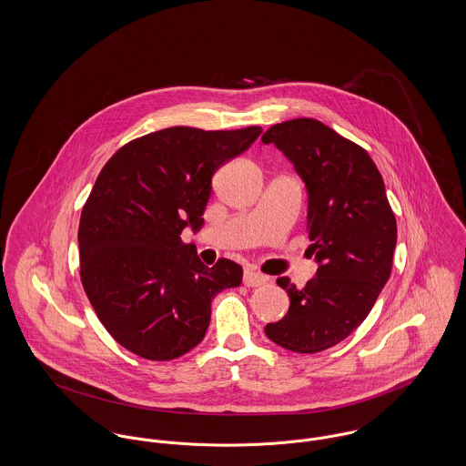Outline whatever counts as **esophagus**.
<instances>
[{
  "instance_id": "34e87169",
  "label": "esophagus",
  "mask_w": 466,
  "mask_h": 466,
  "mask_svg": "<svg viewBox=\"0 0 466 466\" xmlns=\"http://www.w3.org/2000/svg\"><path fill=\"white\" fill-rule=\"evenodd\" d=\"M268 276L266 274L255 273V271H247L245 278H243V283L247 287H262L264 283H268Z\"/></svg>"
}]
</instances>
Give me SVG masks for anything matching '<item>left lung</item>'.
<instances>
[{
    "mask_svg": "<svg viewBox=\"0 0 466 466\" xmlns=\"http://www.w3.org/2000/svg\"><path fill=\"white\" fill-rule=\"evenodd\" d=\"M262 142L274 144L306 185V228L319 262L302 290L287 276L276 279L290 308L266 334L298 354L322 352L356 330L382 292L392 269L396 218L370 155L324 123L283 121Z\"/></svg>",
    "mask_w": 466,
    "mask_h": 466,
    "instance_id": "obj_1",
    "label": "left lung"
}]
</instances>
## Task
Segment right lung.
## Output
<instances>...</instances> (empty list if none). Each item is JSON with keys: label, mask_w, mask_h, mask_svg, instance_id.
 I'll return each instance as SVG.
<instances>
[{"label": "right lung", "mask_w": 466, "mask_h": 466, "mask_svg": "<svg viewBox=\"0 0 466 466\" xmlns=\"http://www.w3.org/2000/svg\"><path fill=\"white\" fill-rule=\"evenodd\" d=\"M260 134L172 127L125 144L104 165L79 221L81 281L127 350L149 360L190 352L209 328L213 298L239 287V264L204 266L181 232L204 225L213 174Z\"/></svg>", "instance_id": "obj_1"}]
</instances>
